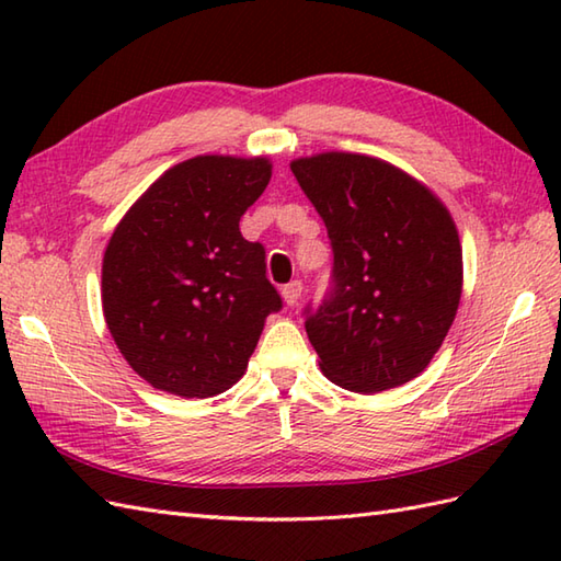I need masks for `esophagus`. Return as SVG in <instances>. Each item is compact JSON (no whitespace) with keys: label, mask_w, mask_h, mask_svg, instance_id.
<instances>
[{"label":"esophagus","mask_w":561,"mask_h":561,"mask_svg":"<svg viewBox=\"0 0 561 561\" xmlns=\"http://www.w3.org/2000/svg\"><path fill=\"white\" fill-rule=\"evenodd\" d=\"M301 294H304V282L294 279L289 284H284L282 299H284V304H287V306H296V304H299V299H301Z\"/></svg>","instance_id":"obj_1"}]
</instances>
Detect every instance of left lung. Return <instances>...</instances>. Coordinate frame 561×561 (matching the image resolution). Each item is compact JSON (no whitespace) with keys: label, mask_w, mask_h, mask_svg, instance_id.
<instances>
[{"label":"left lung","mask_w":561,"mask_h":561,"mask_svg":"<svg viewBox=\"0 0 561 561\" xmlns=\"http://www.w3.org/2000/svg\"><path fill=\"white\" fill-rule=\"evenodd\" d=\"M328 226L330 296L308 313L320 371L354 392H383L420 376L456 320L462 248L432 190L383 159L323 151L291 161Z\"/></svg>","instance_id":"1"}]
</instances>
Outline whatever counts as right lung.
Wrapping results in <instances>:
<instances>
[{"label": "right lung", "instance_id": "1", "mask_svg": "<svg viewBox=\"0 0 561 561\" xmlns=\"http://www.w3.org/2000/svg\"><path fill=\"white\" fill-rule=\"evenodd\" d=\"M270 178L267 157L205 153L157 178L115 226L101 270L105 325L157 390H229L265 318L282 308L265 277V248L238 229Z\"/></svg>", "mask_w": 561, "mask_h": 561}]
</instances>
